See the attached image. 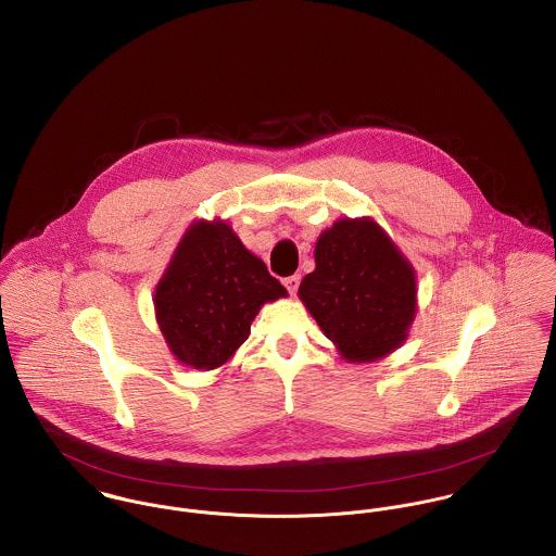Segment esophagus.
<instances>
[{"instance_id": "esophagus-1", "label": "esophagus", "mask_w": 556, "mask_h": 556, "mask_svg": "<svg viewBox=\"0 0 556 556\" xmlns=\"http://www.w3.org/2000/svg\"><path fill=\"white\" fill-rule=\"evenodd\" d=\"M300 280H302V276L300 274H293V276H289V278H285V287L289 289V293L291 295H295L298 293V287H300Z\"/></svg>"}]
</instances>
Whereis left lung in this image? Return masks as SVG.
Wrapping results in <instances>:
<instances>
[{"instance_id": "left-lung-1", "label": "left lung", "mask_w": 556, "mask_h": 556, "mask_svg": "<svg viewBox=\"0 0 556 556\" xmlns=\"http://www.w3.org/2000/svg\"><path fill=\"white\" fill-rule=\"evenodd\" d=\"M300 300L346 362H375L406 340L417 311L415 269L372 218L323 231Z\"/></svg>"}]
</instances>
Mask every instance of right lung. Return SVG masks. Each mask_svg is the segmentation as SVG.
I'll return each instance as SVG.
<instances>
[{"label":"right lung","mask_w":556,"mask_h":556,"mask_svg":"<svg viewBox=\"0 0 556 556\" xmlns=\"http://www.w3.org/2000/svg\"><path fill=\"white\" fill-rule=\"evenodd\" d=\"M287 298L225 220L192 223L175 248L154 295L170 353L197 370L227 364L261 306Z\"/></svg>","instance_id":"obj_1"}]
</instances>
